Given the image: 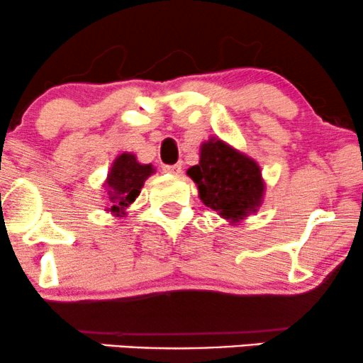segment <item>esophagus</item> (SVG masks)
Here are the masks:
<instances>
[{
    "label": "esophagus",
    "instance_id": "esophagus-1",
    "mask_svg": "<svg viewBox=\"0 0 363 363\" xmlns=\"http://www.w3.org/2000/svg\"><path fill=\"white\" fill-rule=\"evenodd\" d=\"M164 172L172 174V176H179V174L182 172V165H181V164H176V165H165V167H164Z\"/></svg>",
    "mask_w": 363,
    "mask_h": 363
}]
</instances>
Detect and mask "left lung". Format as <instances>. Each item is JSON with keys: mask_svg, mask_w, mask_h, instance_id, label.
I'll return each mask as SVG.
<instances>
[{"mask_svg": "<svg viewBox=\"0 0 363 363\" xmlns=\"http://www.w3.org/2000/svg\"><path fill=\"white\" fill-rule=\"evenodd\" d=\"M186 174L198 186L203 205L228 223L244 222L262 205L266 184L259 164L216 136L203 141L199 164Z\"/></svg>", "mask_w": 363, "mask_h": 363, "instance_id": "left-lung-1", "label": "left lung"}]
</instances>
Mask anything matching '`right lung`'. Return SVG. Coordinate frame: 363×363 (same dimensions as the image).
<instances>
[{"instance_id":"obj_1","label":"right lung","mask_w":363,"mask_h":363,"mask_svg":"<svg viewBox=\"0 0 363 363\" xmlns=\"http://www.w3.org/2000/svg\"><path fill=\"white\" fill-rule=\"evenodd\" d=\"M152 174H155V167L152 164H141L135 153L123 152L116 157L102 184L106 189L107 213L126 216L128 208L138 198L145 181Z\"/></svg>"}]
</instances>
